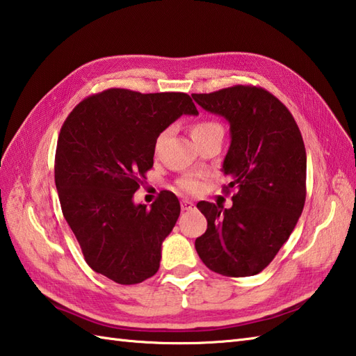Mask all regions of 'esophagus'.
<instances>
[{
	"mask_svg": "<svg viewBox=\"0 0 356 356\" xmlns=\"http://www.w3.org/2000/svg\"><path fill=\"white\" fill-rule=\"evenodd\" d=\"M195 207L193 202L191 200H183L181 201V209L183 210H192Z\"/></svg>",
	"mask_w": 356,
	"mask_h": 356,
	"instance_id": "obj_1",
	"label": "esophagus"
}]
</instances>
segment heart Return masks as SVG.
I'll list each match as a JSON object with an SVG mask.
<instances>
[{"label":"heart","mask_w":356,"mask_h":356,"mask_svg":"<svg viewBox=\"0 0 356 356\" xmlns=\"http://www.w3.org/2000/svg\"><path fill=\"white\" fill-rule=\"evenodd\" d=\"M218 134H222V127L215 121H200V122H197V124H193L191 129V135H192L195 143H200L202 140H206V138H209V136H213ZM164 138H165V132L158 136V140L155 143V150H158L159 146H161ZM178 184L181 188H183V191L191 192V193L198 192L201 188L200 179L193 175H188V177H184L183 179H179Z\"/></svg>","instance_id":"heart-1"}]
</instances>
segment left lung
Wrapping results in <instances>:
<instances>
[{
    "label": "left lung",
    "instance_id": "left-lung-1",
    "mask_svg": "<svg viewBox=\"0 0 356 356\" xmlns=\"http://www.w3.org/2000/svg\"><path fill=\"white\" fill-rule=\"evenodd\" d=\"M192 98L229 122L221 170L230 177L227 191H235L230 209L198 202L207 230L195 249L210 270L252 277L270 264L301 216L307 169L301 132L287 107L259 87L235 86Z\"/></svg>",
    "mask_w": 356,
    "mask_h": 356
}]
</instances>
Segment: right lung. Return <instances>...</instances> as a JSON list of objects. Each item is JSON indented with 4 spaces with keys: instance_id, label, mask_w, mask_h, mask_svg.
I'll return each mask as SVG.
<instances>
[{
    "instance_id": "obj_1",
    "label": "right lung",
    "mask_w": 356,
    "mask_h": 356,
    "mask_svg": "<svg viewBox=\"0 0 356 356\" xmlns=\"http://www.w3.org/2000/svg\"><path fill=\"white\" fill-rule=\"evenodd\" d=\"M198 115L187 93L108 89L81 101L58 136L55 184L63 215L86 263L118 284L158 272L163 241L181 212L164 191L147 209L135 204L140 178L154 165L159 134Z\"/></svg>"
}]
</instances>
